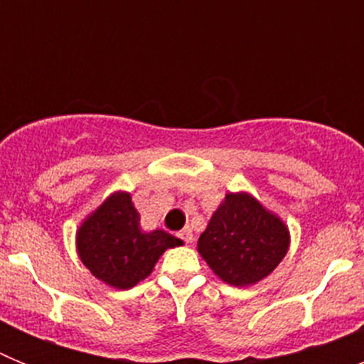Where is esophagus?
Returning a JSON list of instances; mask_svg holds the SVG:
<instances>
[{
	"instance_id": "34e87169",
	"label": "esophagus",
	"mask_w": 364,
	"mask_h": 364,
	"mask_svg": "<svg viewBox=\"0 0 364 364\" xmlns=\"http://www.w3.org/2000/svg\"><path fill=\"white\" fill-rule=\"evenodd\" d=\"M178 237L182 240H184L186 244H189L193 240V231H191V228H184V230L182 231H178Z\"/></svg>"
}]
</instances>
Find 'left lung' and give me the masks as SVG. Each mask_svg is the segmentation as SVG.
I'll use <instances>...</instances> for the list:
<instances>
[{"label":"left lung","instance_id":"obj_1","mask_svg":"<svg viewBox=\"0 0 364 364\" xmlns=\"http://www.w3.org/2000/svg\"><path fill=\"white\" fill-rule=\"evenodd\" d=\"M288 247L290 231L282 218L246 191L226 193L197 244L215 275L235 288L268 277Z\"/></svg>","mask_w":364,"mask_h":364}]
</instances>
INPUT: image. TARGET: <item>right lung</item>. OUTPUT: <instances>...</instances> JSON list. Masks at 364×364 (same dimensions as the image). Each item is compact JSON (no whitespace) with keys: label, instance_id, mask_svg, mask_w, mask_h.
Masks as SVG:
<instances>
[{"label":"right lung","instance_id":"add662e5","mask_svg":"<svg viewBox=\"0 0 364 364\" xmlns=\"http://www.w3.org/2000/svg\"><path fill=\"white\" fill-rule=\"evenodd\" d=\"M182 244L164 230L142 231L140 213L127 191L109 195L76 231L83 266L117 290H129L149 277L162 253Z\"/></svg>","mask_w":364,"mask_h":364}]
</instances>
